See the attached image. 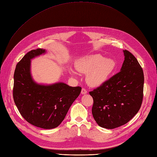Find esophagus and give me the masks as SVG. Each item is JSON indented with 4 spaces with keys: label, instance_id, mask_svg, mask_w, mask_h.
<instances>
[{
    "label": "esophagus",
    "instance_id": "1",
    "mask_svg": "<svg viewBox=\"0 0 157 157\" xmlns=\"http://www.w3.org/2000/svg\"><path fill=\"white\" fill-rule=\"evenodd\" d=\"M87 93V90L85 89V88H83L82 89H81V94H86Z\"/></svg>",
    "mask_w": 157,
    "mask_h": 157
}]
</instances>
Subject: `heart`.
Listing matches in <instances>:
<instances>
[{
	"mask_svg": "<svg viewBox=\"0 0 157 157\" xmlns=\"http://www.w3.org/2000/svg\"><path fill=\"white\" fill-rule=\"evenodd\" d=\"M115 67V63L113 59L104 58L99 54L81 58L76 65L78 71L87 74L86 81L92 86H98L105 83Z\"/></svg>",
	"mask_w": 157,
	"mask_h": 157,
	"instance_id": "b5f03b06",
	"label": "heart"
}]
</instances>
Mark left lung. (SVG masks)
I'll use <instances>...</instances> for the list:
<instances>
[{
    "label": "left lung",
    "instance_id": "8db88e82",
    "mask_svg": "<svg viewBox=\"0 0 157 157\" xmlns=\"http://www.w3.org/2000/svg\"><path fill=\"white\" fill-rule=\"evenodd\" d=\"M121 71L89 92L92 115L98 124L113 129L126 124L140 110L144 90V72L137 59L124 50Z\"/></svg>",
    "mask_w": 157,
    "mask_h": 157
}]
</instances>
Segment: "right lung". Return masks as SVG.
I'll list each match as a JSON object with an SVG mask.
<instances>
[{"instance_id":"1","label":"right lung","mask_w":157,"mask_h":157,"mask_svg":"<svg viewBox=\"0 0 157 157\" xmlns=\"http://www.w3.org/2000/svg\"><path fill=\"white\" fill-rule=\"evenodd\" d=\"M45 52L42 49L28 52L17 63L14 73L13 96L18 110L32 125L44 129L58 126L73 102L79 96L80 86L63 83L51 85L36 83L30 72L31 59Z\"/></svg>"}]
</instances>
